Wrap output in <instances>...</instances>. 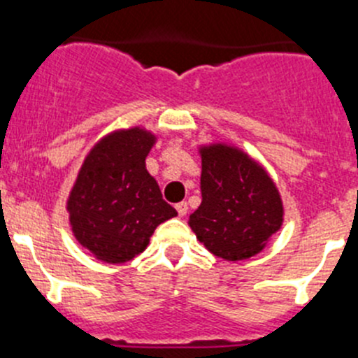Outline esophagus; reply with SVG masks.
I'll return each mask as SVG.
<instances>
[{"label": "esophagus", "instance_id": "obj_1", "mask_svg": "<svg viewBox=\"0 0 358 358\" xmlns=\"http://www.w3.org/2000/svg\"><path fill=\"white\" fill-rule=\"evenodd\" d=\"M176 211H178V215H180V217H185V215H187V211H189V206H187V203H183V201H182V203H178V204H176Z\"/></svg>", "mask_w": 358, "mask_h": 358}]
</instances>
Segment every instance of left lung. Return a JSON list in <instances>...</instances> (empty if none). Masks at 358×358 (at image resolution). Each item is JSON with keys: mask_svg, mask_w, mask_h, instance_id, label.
I'll return each mask as SVG.
<instances>
[{"mask_svg": "<svg viewBox=\"0 0 358 358\" xmlns=\"http://www.w3.org/2000/svg\"><path fill=\"white\" fill-rule=\"evenodd\" d=\"M201 201L189 225L204 248L224 260H245L266 248L283 224V201L269 173L229 143L199 145Z\"/></svg>", "mask_w": 358, "mask_h": 358, "instance_id": "left-lung-1", "label": "left lung"}]
</instances>
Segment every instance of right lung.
<instances>
[{
  "mask_svg": "<svg viewBox=\"0 0 358 358\" xmlns=\"http://www.w3.org/2000/svg\"><path fill=\"white\" fill-rule=\"evenodd\" d=\"M159 136L134 126L105 134L83 159L66 211L76 241L106 264L145 252L162 222L176 210L162 199L145 159Z\"/></svg>",
  "mask_w": 358,
  "mask_h": 358,
  "instance_id": "obj_1",
  "label": "right lung"
}]
</instances>
